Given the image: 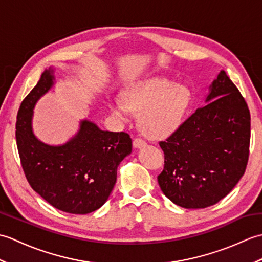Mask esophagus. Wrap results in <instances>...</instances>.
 <instances>
[{
  "label": "esophagus",
  "instance_id": "1",
  "mask_svg": "<svg viewBox=\"0 0 262 262\" xmlns=\"http://www.w3.org/2000/svg\"><path fill=\"white\" fill-rule=\"evenodd\" d=\"M133 144H134V147L141 148V147H144L146 145V141L143 140V138H141V137H136L134 142H133Z\"/></svg>",
  "mask_w": 262,
  "mask_h": 262
}]
</instances>
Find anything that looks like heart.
Segmentation results:
<instances>
[{
  "label": "heart",
  "instance_id": "heart-1",
  "mask_svg": "<svg viewBox=\"0 0 262 262\" xmlns=\"http://www.w3.org/2000/svg\"><path fill=\"white\" fill-rule=\"evenodd\" d=\"M191 102V92L183 84L165 77H151L133 84L126 92V101L110 102V110L125 119L130 113H142L141 124L147 134L163 137L176 130Z\"/></svg>",
  "mask_w": 262,
  "mask_h": 262
}]
</instances>
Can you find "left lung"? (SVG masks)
Wrapping results in <instances>:
<instances>
[{
	"label": "left lung",
	"instance_id": "obj_1",
	"mask_svg": "<svg viewBox=\"0 0 262 262\" xmlns=\"http://www.w3.org/2000/svg\"><path fill=\"white\" fill-rule=\"evenodd\" d=\"M206 102L159 142L164 168L161 190L183 208H206L223 199L246 172L250 111L224 71L211 83Z\"/></svg>",
	"mask_w": 262,
	"mask_h": 262
}]
</instances>
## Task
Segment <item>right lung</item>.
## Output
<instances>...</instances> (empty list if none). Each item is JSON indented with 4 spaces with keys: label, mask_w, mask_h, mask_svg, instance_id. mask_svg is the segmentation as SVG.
I'll list each match as a JSON object with an SVG mask.
<instances>
[{
    "label": "right lung",
    "mask_w": 262,
    "mask_h": 262,
    "mask_svg": "<svg viewBox=\"0 0 262 262\" xmlns=\"http://www.w3.org/2000/svg\"><path fill=\"white\" fill-rule=\"evenodd\" d=\"M46 70L21 102L15 138L22 169L31 188L47 203L70 214H89L107 202L117 180V168L132 152L125 132H108L82 120L77 134L64 145L52 146L32 133L31 119L38 99L54 84Z\"/></svg>",
    "instance_id": "right-lung-1"
}]
</instances>
